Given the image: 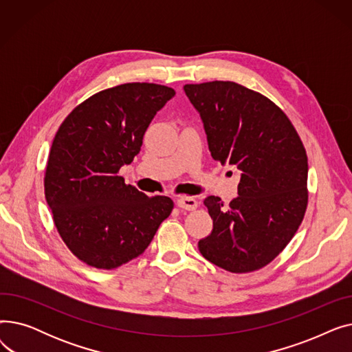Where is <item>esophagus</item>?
I'll list each match as a JSON object with an SVG mask.
<instances>
[{
  "label": "esophagus",
  "instance_id": "esophagus-1",
  "mask_svg": "<svg viewBox=\"0 0 352 352\" xmlns=\"http://www.w3.org/2000/svg\"><path fill=\"white\" fill-rule=\"evenodd\" d=\"M177 206L181 210H187V211H194L198 207L197 199L191 198V197H182L179 199H177Z\"/></svg>",
  "mask_w": 352,
  "mask_h": 352
}]
</instances>
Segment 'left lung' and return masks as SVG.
Listing matches in <instances>:
<instances>
[{"label": "left lung", "mask_w": 352, "mask_h": 352, "mask_svg": "<svg viewBox=\"0 0 352 352\" xmlns=\"http://www.w3.org/2000/svg\"><path fill=\"white\" fill-rule=\"evenodd\" d=\"M184 92L204 124L212 158L241 173L230 206L206 198L214 227L198 250L230 272L260 270L287 247L304 218L305 148L288 117L260 92L231 81L187 84Z\"/></svg>", "instance_id": "8db88e82"}]
</instances>
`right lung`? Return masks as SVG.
Listing matches in <instances>:
<instances>
[{
	"label": "right lung",
	"instance_id": "1",
	"mask_svg": "<svg viewBox=\"0 0 352 352\" xmlns=\"http://www.w3.org/2000/svg\"><path fill=\"white\" fill-rule=\"evenodd\" d=\"M174 96L173 88L148 82L108 88L72 109L55 134L45 199L64 243L85 264L111 270L131 261L171 214V198L148 197L117 174Z\"/></svg>",
	"mask_w": 352,
	"mask_h": 352
}]
</instances>
